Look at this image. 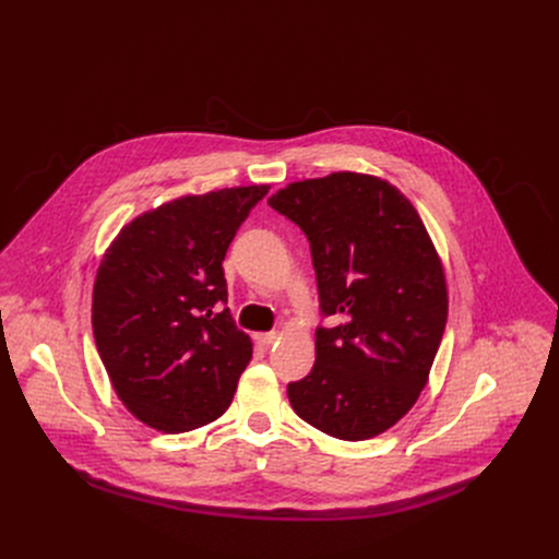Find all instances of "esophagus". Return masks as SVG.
I'll use <instances>...</instances> for the list:
<instances>
[{"label":"esophagus","mask_w":559,"mask_h":559,"mask_svg":"<svg viewBox=\"0 0 559 559\" xmlns=\"http://www.w3.org/2000/svg\"><path fill=\"white\" fill-rule=\"evenodd\" d=\"M277 338V332H254V341L263 348H269V345Z\"/></svg>","instance_id":"esophagus-1"}]
</instances>
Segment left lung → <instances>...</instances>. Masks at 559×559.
<instances>
[{
	"label": "left lung",
	"instance_id": "8db88e82",
	"mask_svg": "<svg viewBox=\"0 0 559 559\" xmlns=\"http://www.w3.org/2000/svg\"><path fill=\"white\" fill-rule=\"evenodd\" d=\"M269 204L309 238L325 316L311 373L286 393L330 437L364 441L401 420L428 384L448 321L441 257L414 204L364 173L290 181Z\"/></svg>",
	"mask_w": 559,
	"mask_h": 559
}]
</instances>
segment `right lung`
Returning <instances> with one entry per match:
<instances>
[{"label":"right lung","mask_w":559,"mask_h":559,"mask_svg":"<svg viewBox=\"0 0 559 559\" xmlns=\"http://www.w3.org/2000/svg\"><path fill=\"white\" fill-rule=\"evenodd\" d=\"M269 183L183 195L127 223L93 284L97 353L122 405L177 435L223 416L252 359L223 259Z\"/></svg>","instance_id":"right-lung-1"}]
</instances>
